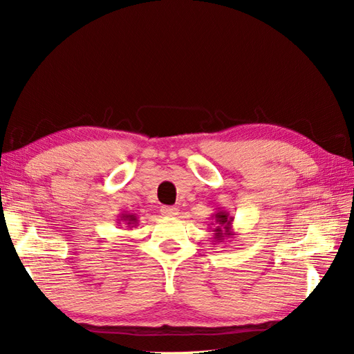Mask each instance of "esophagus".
<instances>
[{
	"label": "esophagus",
	"instance_id": "34e87169",
	"mask_svg": "<svg viewBox=\"0 0 354 354\" xmlns=\"http://www.w3.org/2000/svg\"><path fill=\"white\" fill-rule=\"evenodd\" d=\"M161 213L165 216V217H175L178 216V208L176 207H162L161 208Z\"/></svg>",
	"mask_w": 354,
	"mask_h": 354
}]
</instances>
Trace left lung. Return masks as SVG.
Segmentation results:
<instances>
[{
    "instance_id": "obj_1",
    "label": "left lung",
    "mask_w": 354,
    "mask_h": 354,
    "mask_svg": "<svg viewBox=\"0 0 354 354\" xmlns=\"http://www.w3.org/2000/svg\"><path fill=\"white\" fill-rule=\"evenodd\" d=\"M213 217L214 221L208 225L209 230H213L214 242H223L225 239L236 236V232L232 231V221H234V217H231L228 212L219 209V212L213 214Z\"/></svg>"
}]
</instances>
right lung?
Listing matches in <instances>:
<instances>
[{
    "mask_svg": "<svg viewBox=\"0 0 354 354\" xmlns=\"http://www.w3.org/2000/svg\"><path fill=\"white\" fill-rule=\"evenodd\" d=\"M120 222L126 223V225H127V228H133V227H137V223H138V217L135 216V214H131V213H123V214H120L118 223H120Z\"/></svg>",
    "mask_w": 354,
    "mask_h": 354,
    "instance_id": "obj_1",
    "label": "right lung"
}]
</instances>
